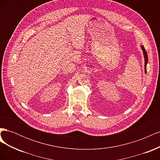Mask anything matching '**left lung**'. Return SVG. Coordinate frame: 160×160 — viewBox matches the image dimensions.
Returning a JSON list of instances; mask_svg holds the SVG:
<instances>
[{"label": "left lung", "instance_id": "1", "mask_svg": "<svg viewBox=\"0 0 160 160\" xmlns=\"http://www.w3.org/2000/svg\"><path fill=\"white\" fill-rule=\"evenodd\" d=\"M142 51L143 52V55H144V59H145V72L146 73L147 72V69H146V66H147V63H148V54H147V52L146 51V49H145V48L143 46H142Z\"/></svg>", "mask_w": 160, "mask_h": 160}]
</instances>
